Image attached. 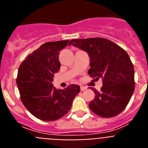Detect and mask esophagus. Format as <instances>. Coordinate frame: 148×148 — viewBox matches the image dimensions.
Segmentation results:
<instances>
[{"instance_id": "1", "label": "esophagus", "mask_w": 148, "mask_h": 148, "mask_svg": "<svg viewBox=\"0 0 148 148\" xmlns=\"http://www.w3.org/2000/svg\"><path fill=\"white\" fill-rule=\"evenodd\" d=\"M80 89H81V90H82V91H83V90H86V89H87V87H84V86H81Z\"/></svg>"}]
</instances>
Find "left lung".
Masks as SVG:
<instances>
[{
	"mask_svg": "<svg viewBox=\"0 0 148 148\" xmlns=\"http://www.w3.org/2000/svg\"><path fill=\"white\" fill-rule=\"evenodd\" d=\"M69 45L85 51L90 57L88 74L102 78L101 91L91 87L95 98L89 108L98 116L110 118L121 113L134 92V68L125 49L101 38L73 39Z\"/></svg>",
	"mask_w": 148,
	"mask_h": 148,
	"instance_id": "1",
	"label": "left lung"
}]
</instances>
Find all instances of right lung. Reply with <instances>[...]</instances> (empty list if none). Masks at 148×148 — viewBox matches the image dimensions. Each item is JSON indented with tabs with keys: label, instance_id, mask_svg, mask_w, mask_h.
Returning a JSON list of instances; mask_svg holds the SVG:
<instances>
[{
	"label": "right lung",
	"instance_id": "1",
	"mask_svg": "<svg viewBox=\"0 0 148 148\" xmlns=\"http://www.w3.org/2000/svg\"><path fill=\"white\" fill-rule=\"evenodd\" d=\"M68 42L65 40L42 44L27 56L18 69L16 83L22 103L31 114L43 121H55L66 114L80 92L76 84L57 90L52 83L61 67L59 51Z\"/></svg>",
	"mask_w": 148,
	"mask_h": 148
}]
</instances>
